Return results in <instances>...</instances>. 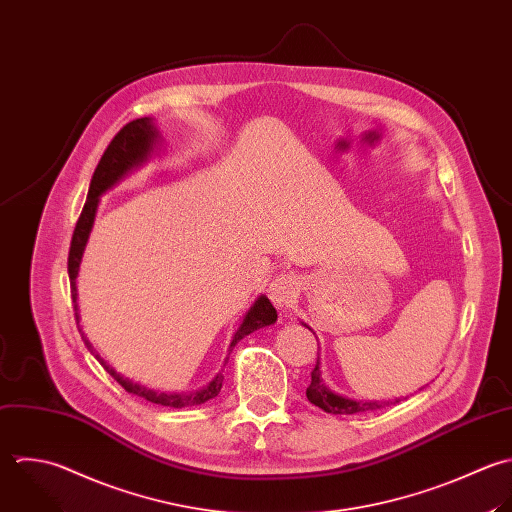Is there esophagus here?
<instances>
[{
	"mask_svg": "<svg viewBox=\"0 0 512 512\" xmlns=\"http://www.w3.org/2000/svg\"><path fill=\"white\" fill-rule=\"evenodd\" d=\"M299 287H301V283H299V277L295 273H283V275H277L269 283L267 293H269V299L277 307L285 309V307H291L295 303V299L299 295Z\"/></svg>",
	"mask_w": 512,
	"mask_h": 512,
	"instance_id": "1",
	"label": "esophagus"
}]
</instances>
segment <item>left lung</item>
Masks as SVG:
<instances>
[{
	"mask_svg": "<svg viewBox=\"0 0 512 512\" xmlns=\"http://www.w3.org/2000/svg\"><path fill=\"white\" fill-rule=\"evenodd\" d=\"M307 399L323 409L325 413L331 415H355V413H371V411H379L383 407L389 405V401H355V399H347L343 395L333 393L321 379V371H319V359L315 369L311 371V385L307 387ZM401 399H395V403H399ZM393 403V401H391Z\"/></svg>",
	"mask_w": 512,
	"mask_h": 512,
	"instance_id": "1",
	"label": "left lung"
}]
</instances>
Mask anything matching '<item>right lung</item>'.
<instances>
[{"label": "right lung", "mask_w": 512, "mask_h": 512, "mask_svg": "<svg viewBox=\"0 0 512 512\" xmlns=\"http://www.w3.org/2000/svg\"><path fill=\"white\" fill-rule=\"evenodd\" d=\"M161 141V135L155 127V121L151 117H139V119H133L129 121L125 127L119 129V133L111 139V143L107 145L105 153L101 155L95 171H93V177H91V183H89V191H87V199H85V205H83V211L77 219V225H75V231H73V237H71V247H69V257H67V273H69V285H71V299H73V311H75V323L79 327V309H77V287H75V277H77V271H79V263H81V257H83V251H85V245H87V239H89V233H91V227H93V221H95V213H97V205H99V197L109 191L113 185H117L129 171L141 167L153 153V149L159 145ZM277 321V311L275 307L271 305V301L261 295L257 297V301L251 305V309L245 313L237 333L233 335V341L229 345V351H233V347L247 335H251L253 331L261 329V327H267V325H273ZM79 333H81V327H79ZM83 335V333H81ZM87 345V349L95 355V359L105 367V371L131 395H137L149 403H155V405H161V407H169V409H183V407H195V405H201L213 397L219 395L221 391V385H223V375L217 373L215 379L199 389V391H193V393H159V391H153V389H147L139 383H133L125 377H121L111 365H107L97 353L95 349L91 347V343L85 339V335L81 337ZM227 361V359H225Z\"/></svg>", "instance_id": "1"}]
</instances>
